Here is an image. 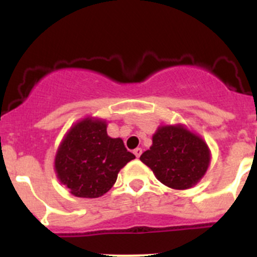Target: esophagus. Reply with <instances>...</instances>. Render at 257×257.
Wrapping results in <instances>:
<instances>
[{
  "label": "esophagus",
  "mask_w": 257,
  "mask_h": 257,
  "mask_svg": "<svg viewBox=\"0 0 257 257\" xmlns=\"http://www.w3.org/2000/svg\"><path fill=\"white\" fill-rule=\"evenodd\" d=\"M142 153H143V150H142V148H136V149H134V154H136L137 158L141 157Z\"/></svg>",
  "instance_id": "esophagus-1"
}]
</instances>
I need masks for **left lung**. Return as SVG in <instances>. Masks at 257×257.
Listing matches in <instances>:
<instances>
[{"label": "left lung", "mask_w": 257, "mask_h": 257, "mask_svg": "<svg viewBox=\"0 0 257 257\" xmlns=\"http://www.w3.org/2000/svg\"><path fill=\"white\" fill-rule=\"evenodd\" d=\"M158 180L173 189L191 188L208 170L210 153L203 139L181 125L158 129L153 145L141 155Z\"/></svg>", "instance_id": "8db88e82"}]
</instances>
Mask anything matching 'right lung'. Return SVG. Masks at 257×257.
Masks as SVG:
<instances>
[{
  "label": "right lung",
  "instance_id": "obj_1",
  "mask_svg": "<svg viewBox=\"0 0 257 257\" xmlns=\"http://www.w3.org/2000/svg\"><path fill=\"white\" fill-rule=\"evenodd\" d=\"M134 158L120 138L108 137L105 121L87 118L68 132L57 152L54 168L73 195L98 198L112 188L119 170Z\"/></svg>",
  "mask_w": 257,
  "mask_h": 257
}]
</instances>
